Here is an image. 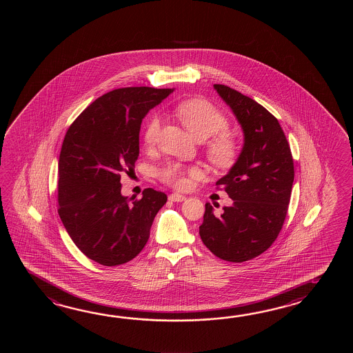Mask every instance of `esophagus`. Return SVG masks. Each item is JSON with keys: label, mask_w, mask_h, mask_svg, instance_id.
<instances>
[{"label": "esophagus", "mask_w": 353, "mask_h": 353, "mask_svg": "<svg viewBox=\"0 0 353 353\" xmlns=\"http://www.w3.org/2000/svg\"><path fill=\"white\" fill-rule=\"evenodd\" d=\"M185 199H187V196L179 194V193H173V194L169 195V201H172V202H184Z\"/></svg>", "instance_id": "1"}]
</instances>
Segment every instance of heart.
<instances>
[{"label": "heart", "instance_id": "b5f03b06", "mask_svg": "<svg viewBox=\"0 0 353 353\" xmlns=\"http://www.w3.org/2000/svg\"><path fill=\"white\" fill-rule=\"evenodd\" d=\"M174 112L196 141H205L219 132L225 131L228 121L217 107L205 99L193 98L180 102ZM160 117L152 114L143 130V143L152 146L160 131ZM239 155V145L234 139L225 134H220L207 143V157L210 164L219 169L233 165ZM159 178L176 188H185L190 178L201 175L198 166H187L180 163H169L159 170Z\"/></svg>", "mask_w": 353, "mask_h": 353}]
</instances>
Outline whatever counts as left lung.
I'll return each mask as SVG.
<instances>
[{
	"mask_svg": "<svg viewBox=\"0 0 353 353\" xmlns=\"http://www.w3.org/2000/svg\"><path fill=\"white\" fill-rule=\"evenodd\" d=\"M243 134V145L228 173L217 180L232 199L221 216L205 203L199 234L210 252L231 263L261 255L285 221L294 181L289 143L279 121L252 98L214 84Z\"/></svg>",
	"mask_w": 353,
	"mask_h": 353,
	"instance_id": "1",
	"label": "left lung"
}]
</instances>
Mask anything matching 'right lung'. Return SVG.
<instances>
[{
    "mask_svg": "<svg viewBox=\"0 0 353 353\" xmlns=\"http://www.w3.org/2000/svg\"><path fill=\"white\" fill-rule=\"evenodd\" d=\"M173 92L111 90L68 128L59 155L58 212L75 246L96 263L116 266L139 255L166 203V195L152 188L141 199H128L121 193V174L135 168L145 116Z\"/></svg>",
    "mask_w": 353,
    "mask_h": 353,
    "instance_id": "add662e5",
    "label": "right lung"
}]
</instances>
